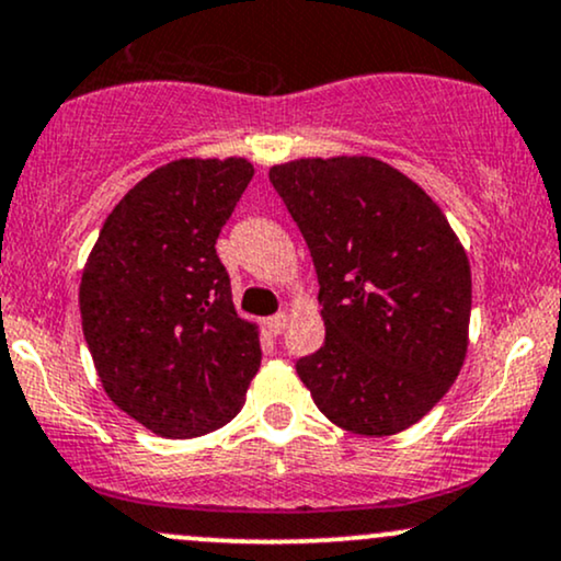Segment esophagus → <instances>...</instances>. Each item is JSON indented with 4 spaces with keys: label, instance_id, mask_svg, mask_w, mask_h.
I'll return each instance as SVG.
<instances>
[{
    "label": "esophagus",
    "instance_id": "1",
    "mask_svg": "<svg viewBox=\"0 0 561 561\" xmlns=\"http://www.w3.org/2000/svg\"><path fill=\"white\" fill-rule=\"evenodd\" d=\"M266 327H268V332H272V334H282V332H285V327H287V313H274V317L266 321Z\"/></svg>",
    "mask_w": 561,
    "mask_h": 561
}]
</instances>
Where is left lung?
<instances>
[{
    "instance_id": "left-lung-1",
    "label": "left lung",
    "mask_w": 561,
    "mask_h": 561,
    "mask_svg": "<svg viewBox=\"0 0 561 561\" xmlns=\"http://www.w3.org/2000/svg\"><path fill=\"white\" fill-rule=\"evenodd\" d=\"M268 179L319 276L327 337L298 377L347 433H403L467 356L472 274L459 237L420 184L377 158H300Z\"/></svg>"
}]
</instances>
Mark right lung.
<instances>
[{"label":"right lung","instance_id":"1","mask_svg":"<svg viewBox=\"0 0 561 561\" xmlns=\"http://www.w3.org/2000/svg\"><path fill=\"white\" fill-rule=\"evenodd\" d=\"M244 158H179L102 224L81 274V327L107 398L160 437H199L242 409L259 327L237 317L216 240L253 179Z\"/></svg>","mask_w":561,"mask_h":561}]
</instances>
